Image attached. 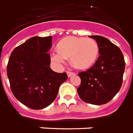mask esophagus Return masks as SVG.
Wrapping results in <instances>:
<instances>
[{
  "instance_id": "1",
  "label": "esophagus",
  "mask_w": 133,
  "mask_h": 133,
  "mask_svg": "<svg viewBox=\"0 0 133 133\" xmlns=\"http://www.w3.org/2000/svg\"><path fill=\"white\" fill-rule=\"evenodd\" d=\"M75 72H72V71H67V75H68V77H71L72 75H75Z\"/></svg>"
}]
</instances>
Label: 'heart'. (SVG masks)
Wrapping results in <instances>:
<instances>
[{"instance_id":"b5f03b06","label":"heart","mask_w":133,"mask_h":133,"mask_svg":"<svg viewBox=\"0 0 133 133\" xmlns=\"http://www.w3.org/2000/svg\"><path fill=\"white\" fill-rule=\"evenodd\" d=\"M58 50L52 53V60L57 64L65 62L71 58L73 65L78 69L91 66L98 56L99 46L96 40L91 38L68 37L61 40Z\"/></svg>"}]
</instances>
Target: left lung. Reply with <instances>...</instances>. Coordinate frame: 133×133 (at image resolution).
I'll list each match as a JSON object with an SVG mask.
<instances>
[{"label":"left lung","mask_w":133,"mask_h":133,"mask_svg":"<svg viewBox=\"0 0 133 133\" xmlns=\"http://www.w3.org/2000/svg\"><path fill=\"white\" fill-rule=\"evenodd\" d=\"M89 37L97 42L100 56L93 66L78 73L81 84L77 93L85 102L104 104L121 89L125 70L124 55L120 49L107 38L100 36Z\"/></svg>","instance_id":"obj_1"}]
</instances>
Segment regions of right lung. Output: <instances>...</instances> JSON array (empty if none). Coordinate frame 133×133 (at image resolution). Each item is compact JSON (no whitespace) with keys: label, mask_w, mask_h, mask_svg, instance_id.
<instances>
[{"label":"right lung","mask_w":133,"mask_h":133,"mask_svg":"<svg viewBox=\"0 0 133 133\" xmlns=\"http://www.w3.org/2000/svg\"><path fill=\"white\" fill-rule=\"evenodd\" d=\"M52 36L33 37L13 50L7 66L11 92L29 109L40 110L54 102L67 74L50 68Z\"/></svg>","instance_id":"right-lung-1"}]
</instances>
